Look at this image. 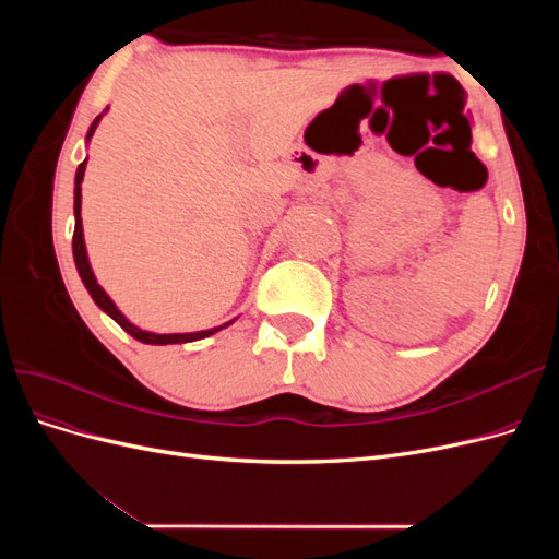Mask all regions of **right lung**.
Segmentation results:
<instances>
[{
    "label": "right lung",
    "mask_w": 559,
    "mask_h": 559,
    "mask_svg": "<svg viewBox=\"0 0 559 559\" xmlns=\"http://www.w3.org/2000/svg\"><path fill=\"white\" fill-rule=\"evenodd\" d=\"M99 118H103V114H99V116L95 118V121H93V126H91V130H88V134H86L88 142H91L93 132H95V128H97V123H99ZM83 173H86V160H83V163L79 165L76 179H74V218H76V224H74L72 251H74V263H76V270H79V277H81L83 284H86V289H88V294L93 296V300L97 302V308L105 310V312L116 321L118 326H121L123 331H128V333L134 337V341L146 343V345L193 343V341H202V337L214 335L216 331H222V329L230 326L235 319L226 321L224 326L207 329V331H195V333H151V331H142V329H138L134 324H130V321L126 319V314L114 306V300L107 296V292L103 289V286L97 284V280H95V275H93V267H91V261H88V251H86V242H83V224H81V181H83Z\"/></svg>",
    "instance_id": "right-lung-1"
}]
</instances>
